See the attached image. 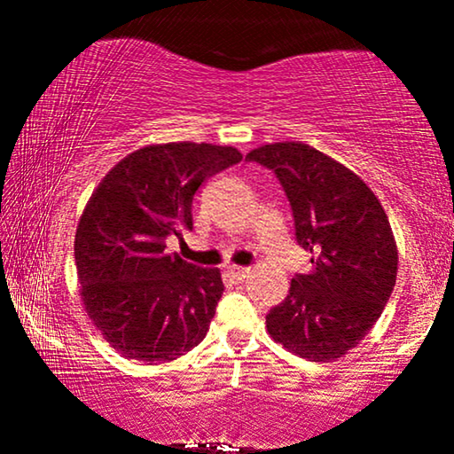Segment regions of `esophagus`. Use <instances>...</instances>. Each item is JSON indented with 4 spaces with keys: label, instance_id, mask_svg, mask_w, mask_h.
<instances>
[{
    "label": "esophagus",
    "instance_id": "1",
    "mask_svg": "<svg viewBox=\"0 0 454 454\" xmlns=\"http://www.w3.org/2000/svg\"><path fill=\"white\" fill-rule=\"evenodd\" d=\"M227 275L235 278V281H244V278L250 275V269H246V266H227Z\"/></svg>",
    "mask_w": 454,
    "mask_h": 454
}]
</instances>
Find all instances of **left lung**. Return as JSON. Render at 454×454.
I'll list each match as a JSON object with an SVG mask.
<instances>
[{"label":"left lung","mask_w":454,"mask_h":454,"mask_svg":"<svg viewBox=\"0 0 454 454\" xmlns=\"http://www.w3.org/2000/svg\"><path fill=\"white\" fill-rule=\"evenodd\" d=\"M275 171L289 198L295 238L312 270L266 314L277 343L309 362L353 349L380 318L396 281L399 252L382 204L339 160L303 142H275L246 154Z\"/></svg>","instance_id":"1"}]
</instances>
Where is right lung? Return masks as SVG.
Here are the masks:
<instances>
[{"instance_id": "right-lung-1", "label": "right lung", "mask_w": 454, "mask_h": 454, "mask_svg": "<svg viewBox=\"0 0 454 454\" xmlns=\"http://www.w3.org/2000/svg\"><path fill=\"white\" fill-rule=\"evenodd\" d=\"M241 160L233 146L167 142L121 159L92 192L74 256L86 314L126 359L173 362L200 343L223 295L219 269L165 252L192 229L204 179Z\"/></svg>"}]
</instances>
